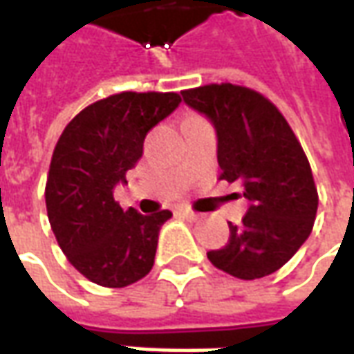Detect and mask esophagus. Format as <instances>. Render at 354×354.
Segmentation results:
<instances>
[{
  "instance_id": "esophagus-1",
  "label": "esophagus",
  "mask_w": 354,
  "mask_h": 354,
  "mask_svg": "<svg viewBox=\"0 0 354 354\" xmlns=\"http://www.w3.org/2000/svg\"><path fill=\"white\" fill-rule=\"evenodd\" d=\"M178 212L184 216L185 220H189V222H197V220H199V214H197V212H193V210H189V208H180Z\"/></svg>"
}]
</instances>
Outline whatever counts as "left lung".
I'll list each match as a JSON object with an SVG mask.
<instances>
[{"label": "left lung", "mask_w": 354, "mask_h": 354, "mask_svg": "<svg viewBox=\"0 0 354 354\" xmlns=\"http://www.w3.org/2000/svg\"><path fill=\"white\" fill-rule=\"evenodd\" d=\"M218 138L222 180L245 187L250 207L230 222V241L207 252L212 266L252 281L274 273L311 235L319 195L311 167L286 119L266 96L231 83L182 91Z\"/></svg>", "instance_id": "obj_1"}]
</instances>
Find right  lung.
<instances>
[{
    "label": "right lung",
    "instance_id": "1",
    "mask_svg": "<svg viewBox=\"0 0 354 354\" xmlns=\"http://www.w3.org/2000/svg\"><path fill=\"white\" fill-rule=\"evenodd\" d=\"M176 93H121L80 111L50 159L45 203L50 227L88 281L123 288L153 267L161 225L172 212L144 216L113 199L127 170L144 153V138L180 106Z\"/></svg>",
    "mask_w": 354,
    "mask_h": 354
}]
</instances>
